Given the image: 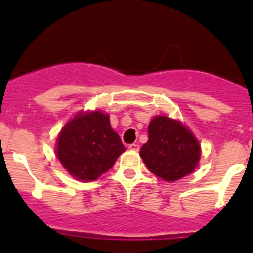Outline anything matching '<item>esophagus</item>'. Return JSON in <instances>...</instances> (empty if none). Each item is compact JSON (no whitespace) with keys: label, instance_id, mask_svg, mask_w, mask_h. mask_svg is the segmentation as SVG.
Masks as SVG:
<instances>
[{"label":"esophagus","instance_id":"34e87169","mask_svg":"<svg viewBox=\"0 0 253 253\" xmlns=\"http://www.w3.org/2000/svg\"><path fill=\"white\" fill-rule=\"evenodd\" d=\"M128 149L129 150H133V152H138V150H139V144H136V143H133V144H129L128 145Z\"/></svg>","mask_w":253,"mask_h":253}]
</instances>
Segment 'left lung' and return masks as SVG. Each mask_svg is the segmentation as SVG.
I'll list each match as a JSON object with an SVG mask.
<instances>
[{
  "label": "left lung",
  "instance_id": "left-lung-1",
  "mask_svg": "<svg viewBox=\"0 0 253 253\" xmlns=\"http://www.w3.org/2000/svg\"><path fill=\"white\" fill-rule=\"evenodd\" d=\"M139 154L150 172L171 182L193 172L200 162L201 145L185 125L162 115L150 121L148 142Z\"/></svg>",
  "mask_w": 253,
  "mask_h": 253
}]
</instances>
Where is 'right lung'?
<instances>
[{
  "label": "right lung",
  "instance_id": "right-lung-1",
  "mask_svg": "<svg viewBox=\"0 0 253 253\" xmlns=\"http://www.w3.org/2000/svg\"><path fill=\"white\" fill-rule=\"evenodd\" d=\"M119 134L111 128L110 117L101 111H81L61 129L56 155L73 177L94 181L110 170L125 152Z\"/></svg>",
  "mask_w": 253,
  "mask_h": 253
}]
</instances>
